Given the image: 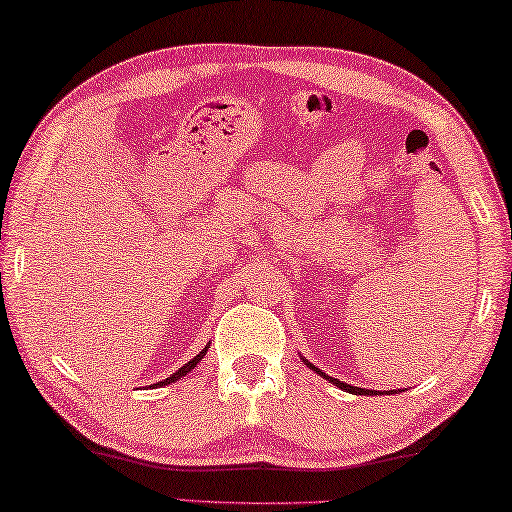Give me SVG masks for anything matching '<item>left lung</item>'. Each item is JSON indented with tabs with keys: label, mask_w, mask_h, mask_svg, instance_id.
Returning a JSON list of instances; mask_svg holds the SVG:
<instances>
[{
	"label": "left lung",
	"mask_w": 512,
	"mask_h": 512,
	"mask_svg": "<svg viewBox=\"0 0 512 512\" xmlns=\"http://www.w3.org/2000/svg\"><path fill=\"white\" fill-rule=\"evenodd\" d=\"M302 362H304V365L309 367V369H313L315 374H320L324 380H329V383H333V385L340 387V389H345V392H349V394H356V396H374V394H376V389H362V387H353V385L342 383V380H338V378H331V376H327V374H324L322 369L315 367L313 362H309V360H306V358H302ZM392 392H394V389H392ZM398 392H403V389H398ZM378 394H383V392H378Z\"/></svg>",
	"instance_id": "left-lung-1"
}]
</instances>
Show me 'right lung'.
<instances>
[{
    "label": "right lung",
    "mask_w": 512,
    "mask_h": 512,
    "mask_svg": "<svg viewBox=\"0 0 512 512\" xmlns=\"http://www.w3.org/2000/svg\"><path fill=\"white\" fill-rule=\"evenodd\" d=\"M208 349H210V342H208V345L206 347H203L199 353H197V356H194L190 362H188V365H183L181 369H176L174 371V374L170 376V378H165V380H161V383H156V387H163V385H170V383H176V380H179V378H183L185 374H190V371L194 369V367H197L199 365V362H201V358L203 356H206V353H208Z\"/></svg>",
    "instance_id": "right-lung-1"
}]
</instances>
